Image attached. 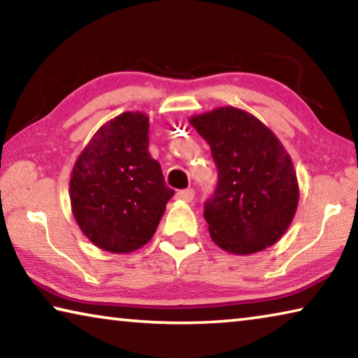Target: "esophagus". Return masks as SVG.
<instances>
[{
  "label": "esophagus",
  "instance_id": "34e87169",
  "mask_svg": "<svg viewBox=\"0 0 358 358\" xmlns=\"http://www.w3.org/2000/svg\"><path fill=\"white\" fill-rule=\"evenodd\" d=\"M177 199L178 201H183V202H191L194 199V189H183V191H178L177 192Z\"/></svg>",
  "mask_w": 358,
  "mask_h": 358
}]
</instances>
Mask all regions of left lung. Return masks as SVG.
<instances>
[{
	"instance_id": "left-lung-1",
	"label": "left lung",
	"mask_w": 358,
	"mask_h": 358,
	"mask_svg": "<svg viewBox=\"0 0 358 358\" xmlns=\"http://www.w3.org/2000/svg\"><path fill=\"white\" fill-rule=\"evenodd\" d=\"M189 123L208 142L217 166L215 196L205 203L210 237L230 254L248 256L275 245L299 207L290 155L252 113L224 106Z\"/></svg>"
}]
</instances>
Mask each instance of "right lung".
Instances as JSON below:
<instances>
[{
    "label": "right lung",
    "instance_id": "right-lung-1",
    "mask_svg": "<svg viewBox=\"0 0 358 358\" xmlns=\"http://www.w3.org/2000/svg\"><path fill=\"white\" fill-rule=\"evenodd\" d=\"M148 129L147 113H121L94 132L72 167V215L104 251L128 254L147 245L175 194L148 153Z\"/></svg>",
    "mask_w": 358,
    "mask_h": 358
}]
</instances>
